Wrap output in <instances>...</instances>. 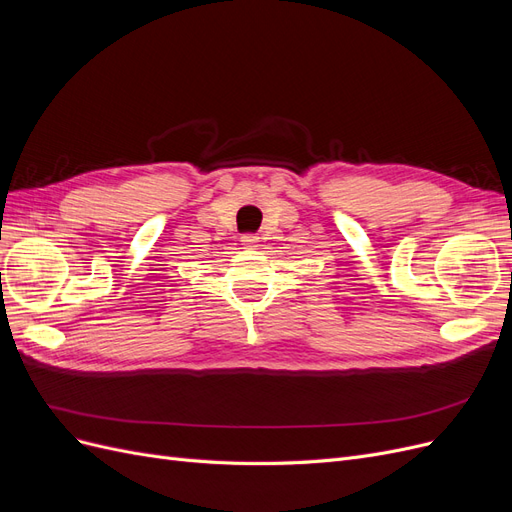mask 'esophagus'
<instances>
[{"label":"esophagus","mask_w":512,"mask_h":512,"mask_svg":"<svg viewBox=\"0 0 512 512\" xmlns=\"http://www.w3.org/2000/svg\"><path fill=\"white\" fill-rule=\"evenodd\" d=\"M241 241H243L245 247H256L258 245V237L256 235H243Z\"/></svg>","instance_id":"obj_1"}]
</instances>
